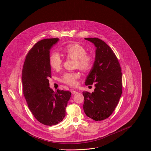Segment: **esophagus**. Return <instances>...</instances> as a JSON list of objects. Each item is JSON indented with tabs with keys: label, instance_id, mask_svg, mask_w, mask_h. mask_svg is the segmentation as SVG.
Wrapping results in <instances>:
<instances>
[{
	"label": "esophagus",
	"instance_id": "obj_1",
	"mask_svg": "<svg viewBox=\"0 0 151 151\" xmlns=\"http://www.w3.org/2000/svg\"><path fill=\"white\" fill-rule=\"evenodd\" d=\"M71 93H72V94H75L77 93L78 91H74V90H72V91H71Z\"/></svg>",
	"mask_w": 151,
	"mask_h": 151
}]
</instances>
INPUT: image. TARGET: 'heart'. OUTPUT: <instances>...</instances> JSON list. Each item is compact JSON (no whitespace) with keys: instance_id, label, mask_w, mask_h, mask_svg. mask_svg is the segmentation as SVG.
<instances>
[{"instance_id":"obj_1","label":"heart","mask_w":151,"mask_h":151,"mask_svg":"<svg viewBox=\"0 0 151 151\" xmlns=\"http://www.w3.org/2000/svg\"><path fill=\"white\" fill-rule=\"evenodd\" d=\"M65 55L69 58L75 60V66L83 72H89L93 66L94 60L93 57L86 54V48L79 44H72L63 48ZM49 62L51 68L55 70L60 69L62 65V60L60 55L57 52L51 54ZM79 73L66 72L62 77L63 83L71 86H75L78 84V80L80 78Z\"/></svg>"}]
</instances>
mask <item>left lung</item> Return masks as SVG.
I'll return each mask as SVG.
<instances>
[{"label":"left lung","mask_w":151,"mask_h":151,"mask_svg":"<svg viewBox=\"0 0 151 151\" xmlns=\"http://www.w3.org/2000/svg\"><path fill=\"white\" fill-rule=\"evenodd\" d=\"M96 47L95 60L85 85L94 84L91 93L83 91V108L95 121L107 119L115 110L122 94V73L119 60L111 48L97 38H85Z\"/></svg>","instance_id":"8db88e82"}]
</instances>
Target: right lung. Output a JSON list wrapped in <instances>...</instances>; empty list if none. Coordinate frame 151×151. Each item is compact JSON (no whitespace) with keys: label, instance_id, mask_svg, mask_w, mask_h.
<instances>
[{"label":"right lung","instance_id":"add662e5","mask_svg":"<svg viewBox=\"0 0 151 151\" xmlns=\"http://www.w3.org/2000/svg\"><path fill=\"white\" fill-rule=\"evenodd\" d=\"M58 40L47 38L38 41L27 53L22 70L23 91L28 107L37 120L45 125L63 120L71 96L69 91H54L50 88V50Z\"/></svg>","mask_w":151,"mask_h":151}]
</instances>
